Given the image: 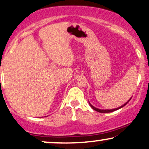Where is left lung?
<instances>
[{"label":"left lung","mask_w":149,"mask_h":149,"mask_svg":"<svg viewBox=\"0 0 149 149\" xmlns=\"http://www.w3.org/2000/svg\"><path fill=\"white\" fill-rule=\"evenodd\" d=\"M131 99L129 100V101L127 102H126L125 104L124 105H122V106H121V107H118V108H117V109H110V110H108V109H107V110H102V109H97V108H95V107H94L93 106H92V105L90 104L89 103V104H90V106L91 107V108L93 109V110H95V111H97V112H99V113H110V112H113V111H116V110H118V109H121V108H122V107H123L124 106H125L126 104H127L128 102H129L131 100Z\"/></svg>","instance_id":"left-lung-1"}]
</instances>
